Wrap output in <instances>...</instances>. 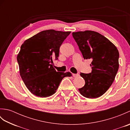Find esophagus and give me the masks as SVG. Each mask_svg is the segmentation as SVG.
Returning a JSON list of instances; mask_svg holds the SVG:
<instances>
[{
  "mask_svg": "<svg viewBox=\"0 0 130 130\" xmlns=\"http://www.w3.org/2000/svg\"><path fill=\"white\" fill-rule=\"evenodd\" d=\"M79 74H73V76L74 78H76V77H78L79 76Z\"/></svg>",
  "mask_w": 130,
  "mask_h": 130,
  "instance_id": "obj_1",
  "label": "esophagus"
}]
</instances>
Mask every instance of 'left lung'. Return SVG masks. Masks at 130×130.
Here are the masks:
<instances>
[{
	"label": "left lung",
	"mask_w": 130,
	"mask_h": 130,
	"mask_svg": "<svg viewBox=\"0 0 130 130\" xmlns=\"http://www.w3.org/2000/svg\"><path fill=\"white\" fill-rule=\"evenodd\" d=\"M84 59H91L92 72L80 73L85 82L79 91L84 97L96 98L106 93L113 82L119 68V52L108 39L92 31L73 32Z\"/></svg>",
	"instance_id": "8db88e82"
}]
</instances>
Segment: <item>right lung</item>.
Returning a JSON list of instances; mask_svg holds the SVG:
<instances>
[{
  "label": "right lung",
  "mask_w": 130,
  "mask_h": 130,
  "mask_svg": "<svg viewBox=\"0 0 130 130\" xmlns=\"http://www.w3.org/2000/svg\"><path fill=\"white\" fill-rule=\"evenodd\" d=\"M71 32L54 29L41 31L24 41L17 55L19 73L33 94L46 98L56 92L62 79L70 72H57L52 60H57L60 46Z\"/></svg>",
  "instance_id": "1"
}]
</instances>
